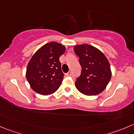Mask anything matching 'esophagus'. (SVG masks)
<instances>
[{
  "mask_svg": "<svg viewBox=\"0 0 134 134\" xmlns=\"http://www.w3.org/2000/svg\"><path fill=\"white\" fill-rule=\"evenodd\" d=\"M66 76H72V72H69L68 73H67V74H66Z\"/></svg>",
  "mask_w": 134,
  "mask_h": 134,
  "instance_id": "34e87169",
  "label": "esophagus"
}]
</instances>
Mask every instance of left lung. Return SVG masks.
Instances as JSON below:
<instances>
[{"mask_svg": "<svg viewBox=\"0 0 134 134\" xmlns=\"http://www.w3.org/2000/svg\"><path fill=\"white\" fill-rule=\"evenodd\" d=\"M75 53L79 57L81 74L75 82L78 91L86 95H97L106 88L111 78V66L105 55L92 45L74 46Z\"/></svg>", "mask_w": 134, "mask_h": 134, "instance_id": "left-lung-1", "label": "left lung"}]
</instances>
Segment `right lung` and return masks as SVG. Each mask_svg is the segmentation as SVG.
<instances>
[{
    "label": "right lung",
    "mask_w": 134,
    "mask_h": 134,
    "mask_svg": "<svg viewBox=\"0 0 134 134\" xmlns=\"http://www.w3.org/2000/svg\"><path fill=\"white\" fill-rule=\"evenodd\" d=\"M65 51V46L50 42L34 54L28 63L26 77L34 92L49 95L59 88L64 79L59 58Z\"/></svg>",
    "instance_id": "1"
}]
</instances>
